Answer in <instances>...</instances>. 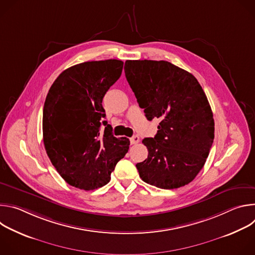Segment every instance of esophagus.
Wrapping results in <instances>:
<instances>
[{"mask_svg": "<svg viewBox=\"0 0 255 255\" xmlns=\"http://www.w3.org/2000/svg\"><path fill=\"white\" fill-rule=\"evenodd\" d=\"M139 137L137 136V135H135V136H133V137H131L130 138V143L131 144H136V143H138L139 142Z\"/></svg>", "mask_w": 255, "mask_h": 255, "instance_id": "34e87169", "label": "esophagus"}]
</instances>
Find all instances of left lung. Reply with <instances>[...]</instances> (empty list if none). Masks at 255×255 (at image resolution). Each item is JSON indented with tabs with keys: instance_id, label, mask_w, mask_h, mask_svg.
Masks as SVG:
<instances>
[{
	"instance_id": "left-lung-1",
	"label": "left lung",
	"mask_w": 255,
	"mask_h": 255,
	"mask_svg": "<svg viewBox=\"0 0 255 255\" xmlns=\"http://www.w3.org/2000/svg\"><path fill=\"white\" fill-rule=\"evenodd\" d=\"M125 76L145 116L161 121L144 138L148 156L136 164L143 181L159 189L184 187L203 168L214 141L210 104L197 79L164 60H126Z\"/></svg>"
}]
</instances>
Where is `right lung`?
I'll use <instances>...</instances> for the list:
<instances>
[{"instance_id": "add662e5", "label": "right lung", "mask_w": 255, "mask_h": 255, "mask_svg": "<svg viewBox=\"0 0 255 255\" xmlns=\"http://www.w3.org/2000/svg\"><path fill=\"white\" fill-rule=\"evenodd\" d=\"M124 62L87 61L63 70L46 96L43 142L60 176L72 187L91 191L107 185L130 141L116 138L105 118V94L121 77ZM103 124L104 132L99 131Z\"/></svg>"}]
</instances>
